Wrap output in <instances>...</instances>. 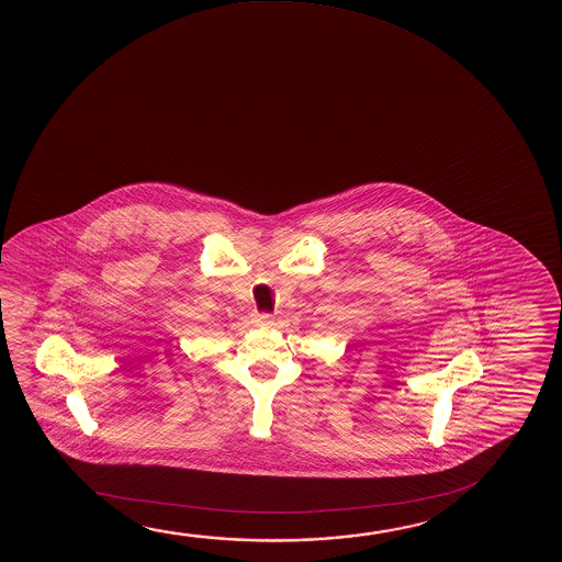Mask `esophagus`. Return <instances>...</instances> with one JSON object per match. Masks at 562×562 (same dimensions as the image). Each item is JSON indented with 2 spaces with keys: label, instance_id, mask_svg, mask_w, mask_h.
Here are the masks:
<instances>
[{
  "label": "esophagus",
  "instance_id": "obj_1",
  "mask_svg": "<svg viewBox=\"0 0 562 562\" xmlns=\"http://www.w3.org/2000/svg\"><path fill=\"white\" fill-rule=\"evenodd\" d=\"M255 323L260 325V327H268L270 323H272V315H268V313H255Z\"/></svg>",
  "mask_w": 562,
  "mask_h": 562
}]
</instances>
